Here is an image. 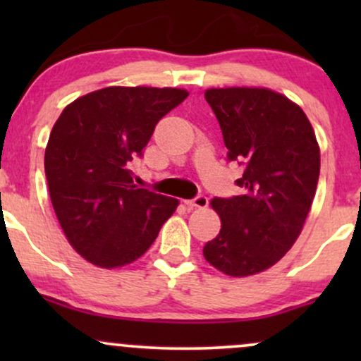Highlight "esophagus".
<instances>
[{
	"mask_svg": "<svg viewBox=\"0 0 361 361\" xmlns=\"http://www.w3.org/2000/svg\"><path fill=\"white\" fill-rule=\"evenodd\" d=\"M185 204L190 207H197V209H207V205H209V198L204 197V195H198V197L192 198V200H185Z\"/></svg>",
	"mask_w": 361,
	"mask_h": 361,
	"instance_id": "esophagus-1",
	"label": "esophagus"
}]
</instances>
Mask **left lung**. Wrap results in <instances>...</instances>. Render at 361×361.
<instances>
[{
  "label": "left lung",
  "instance_id": "1",
  "mask_svg": "<svg viewBox=\"0 0 361 361\" xmlns=\"http://www.w3.org/2000/svg\"><path fill=\"white\" fill-rule=\"evenodd\" d=\"M229 159L244 173L243 193L214 198L221 233L204 246L224 275L251 276L273 267L297 241L316 195L321 151L307 115L285 94L258 86L205 90Z\"/></svg>",
  "mask_w": 361,
  "mask_h": 361
}]
</instances>
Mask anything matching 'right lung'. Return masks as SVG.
I'll list each match as a JSON object with an SVG mask.
<instances>
[{"mask_svg": "<svg viewBox=\"0 0 361 361\" xmlns=\"http://www.w3.org/2000/svg\"><path fill=\"white\" fill-rule=\"evenodd\" d=\"M186 97L181 88L109 86L76 98L54 123L44 157L54 212L74 251L94 267L139 259L180 205L134 185L130 161Z\"/></svg>", "mask_w": 361, "mask_h": 361, "instance_id": "right-lung-1", "label": "right lung"}]
</instances>
